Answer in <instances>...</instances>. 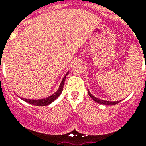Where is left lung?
Instances as JSON below:
<instances>
[{"label": "left lung", "instance_id": "1", "mask_svg": "<svg viewBox=\"0 0 146 146\" xmlns=\"http://www.w3.org/2000/svg\"><path fill=\"white\" fill-rule=\"evenodd\" d=\"M88 93H89V96H90L95 102H96V103H100V104H103V105H115V104H117L118 103H119L120 101H121V100H120V101H115V102H113V101H107V100H100V99H98V98L93 96L90 93V92L89 91V90H88Z\"/></svg>", "mask_w": 146, "mask_h": 146}]
</instances>
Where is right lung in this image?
<instances>
[{"label":"right lung","instance_id":"right-lung-1","mask_svg":"<svg viewBox=\"0 0 146 146\" xmlns=\"http://www.w3.org/2000/svg\"><path fill=\"white\" fill-rule=\"evenodd\" d=\"M68 73H66V74L65 75V76L63 78V80L61 81L60 85L59 86L57 91L54 93L53 95L50 96L48 97L45 98V99H41V100H28V99H24V98H22V100L27 102V103H30V104H32L33 106H47L49 104H50L51 103H53V101L58 98L60 96V95L62 93V91L63 90V85H64V82H65L66 76L68 75Z\"/></svg>","mask_w":146,"mask_h":146}]
</instances>
